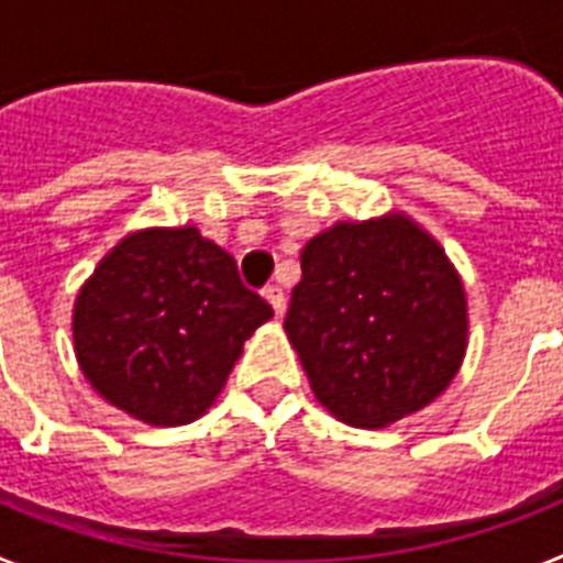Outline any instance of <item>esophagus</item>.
<instances>
[{
  "label": "esophagus",
  "instance_id": "esophagus-1",
  "mask_svg": "<svg viewBox=\"0 0 563 563\" xmlns=\"http://www.w3.org/2000/svg\"><path fill=\"white\" fill-rule=\"evenodd\" d=\"M262 296L267 298V305L273 307V312H276V316H282V312H285V292H282V287L267 285L265 290H262Z\"/></svg>",
  "mask_w": 563,
  "mask_h": 563
}]
</instances>
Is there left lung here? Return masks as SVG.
<instances>
[{
  "label": "left lung",
  "instance_id": "8db88e82",
  "mask_svg": "<svg viewBox=\"0 0 563 563\" xmlns=\"http://www.w3.org/2000/svg\"><path fill=\"white\" fill-rule=\"evenodd\" d=\"M318 402L386 429L449 389L467 346L460 273L406 213L338 222L301 251L285 318Z\"/></svg>",
  "mask_w": 563,
  "mask_h": 563
}]
</instances>
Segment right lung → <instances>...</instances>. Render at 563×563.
<instances>
[{"mask_svg": "<svg viewBox=\"0 0 563 563\" xmlns=\"http://www.w3.org/2000/svg\"><path fill=\"white\" fill-rule=\"evenodd\" d=\"M273 310L231 253L194 225L123 236L78 290L73 343L92 389L148 426H186L217 400Z\"/></svg>", "mask_w": 563, "mask_h": 563, "instance_id": "right-lung-1", "label": "right lung"}]
</instances>
